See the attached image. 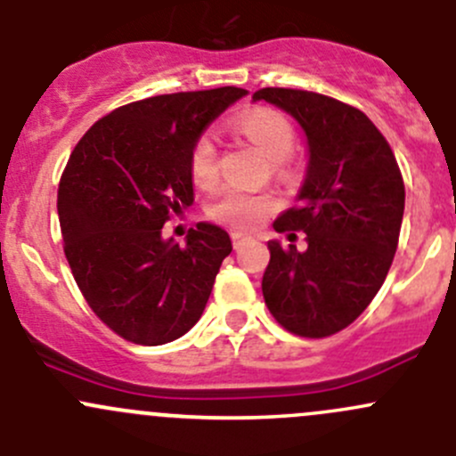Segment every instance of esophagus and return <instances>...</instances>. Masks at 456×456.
<instances>
[{"mask_svg": "<svg viewBox=\"0 0 456 456\" xmlns=\"http://www.w3.org/2000/svg\"><path fill=\"white\" fill-rule=\"evenodd\" d=\"M245 240H249V236H245V233H232V242H233V247H236V249H238V247H240Z\"/></svg>", "mask_w": 456, "mask_h": 456, "instance_id": "1", "label": "esophagus"}]
</instances>
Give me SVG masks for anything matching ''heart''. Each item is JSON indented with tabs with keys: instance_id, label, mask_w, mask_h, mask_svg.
Wrapping results in <instances>:
<instances>
[{
	"instance_id": "heart-1",
	"label": "heart",
	"mask_w": 456,
	"mask_h": 456,
	"mask_svg": "<svg viewBox=\"0 0 456 456\" xmlns=\"http://www.w3.org/2000/svg\"><path fill=\"white\" fill-rule=\"evenodd\" d=\"M238 132L251 141L260 151H265L271 160H284L291 156L296 147V134L293 127L282 114L273 110H251L245 112L236 121ZM190 172L191 178L199 187L214 185L218 178V150L216 141L209 132L200 134L194 141L190 151ZM278 199L269 191H247L238 187H229L223 194L216 196L211 205L207 207V214L211 220L227 227L247 232L254 229L260 223H265L275 209H278Z\"/></svg>"
}]
</instances>
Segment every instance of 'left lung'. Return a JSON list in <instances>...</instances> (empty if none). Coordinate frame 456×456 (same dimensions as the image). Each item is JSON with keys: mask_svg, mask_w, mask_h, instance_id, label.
Returning <instances> with one entry per match:
<instances>
[{"mask_svg": "<svg viewBox=\"0 0 456 456\" xmlns=\"http://www.w3.org/2000/svg\"><path fill=\"white\" fill-rule=\"evenodd\" d=\"M291 114L309 145L297 205L273 229L306 233V249L269 242L262 296L271 315L302 338H329L364 314L393 265L403 218V178L388 141L364 112L317 92L262 87Z\"/></svg>", "mask_w": 456, "mask_h": 456, "instance_id": "1", "label": "left lung"}]
</instances>
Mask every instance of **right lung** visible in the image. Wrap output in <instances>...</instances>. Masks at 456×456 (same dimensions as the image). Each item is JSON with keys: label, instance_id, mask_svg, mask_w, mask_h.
Returning <instances> with one entry per match:
<instances>
[{"label": "right lung", "instance_id": "add662e5", "mask_svg": "<svg viewBox=\"0 0 456 456\" xmlns=\"http://www.w3.org/2000/svg\"><path fill=\"white\" fill-rule=\"evenodd\" d=\"M245 94L227 86L134 101L72 150L57 194L63 251L90 309L127 342H174L205 311L229 233L199 223L178 245L163 224L194 202V141Z\"/></svg>", "mask_w": 456, "mask_h": 456}]
</instances>
